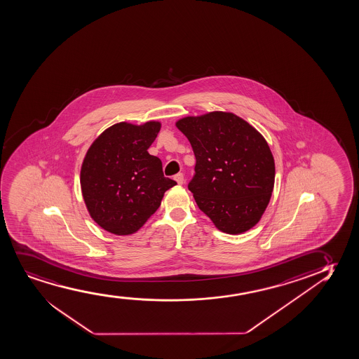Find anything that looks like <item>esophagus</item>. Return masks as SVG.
<instances>
[{
	"mask_svg": "<svg viewBox=\"0 0 359 359\" xmlns=\"http://www.w3.org/2000/svg\"><path fill=\"white\" fill-rule=\"evenodd\" d=\"M175 181L177 182L178 184H183L184 183V176H183V173H177L176 176H175Z\"/></svg>",
	"mask_w": 359,
	"mask_h": 359,
	"instance_id": "34e87169",
	"label": "esophagus"
}]
</instances>
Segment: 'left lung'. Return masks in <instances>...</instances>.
<instances>
[{
	"label": "left lung",
	"mask_w": 359,
	"mask_h": 359,
	"mask_svg": "<svg viewBox=\"0 0 359 359\" xmlns=\"http://www.w3.org/2000/svg\"><path fill=\"white\" fill-rule=\"evenodd\" d=\"M176 128L196 155V176L188 188L199 209L227 234L255 227L267 209L276 178L264 137L229 111L186 116Z\"/></svg>",
	"instance_id": "8db88e82"
}]
</instances>
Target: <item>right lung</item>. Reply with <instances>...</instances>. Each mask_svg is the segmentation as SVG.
Here are the masks:
<instances>
[{"instance_id":"right-lung-1","label":"right lung","mask_w":359,"mask_h":359,"mask_svg":"<svg viewBox=\"0 0 359 359\" xmlns=\"http://www.w3.org/2000/svg\"><path fill=\"white\" fill-rule=\"evenodd\" d=\"M160 121L118 123L90 145L80 172L87 211L100 227L115 236L140 231L159 209L176 182L163 177V163L148 153Z\"/></svg>"}]
</instances>
